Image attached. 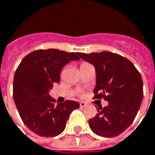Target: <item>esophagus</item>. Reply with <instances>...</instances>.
<instances>
[{
	"mask_svg": "<svg viewBox=\"0 0 155 155\" xmlns=\"http://www.w3.org/2000/svg\"><path fill=\"white\" fill-rule=\"evenodd\" d=\"M86 105H87V104H86L85 102H81V103H80V106H81V107H82V108L85 107Z\"/></svg>",
	"mask_w": 155,
	"mask_h": 155,
	"instance_id": "obj_1",
	"label": "esophagus"
}]
</instances>
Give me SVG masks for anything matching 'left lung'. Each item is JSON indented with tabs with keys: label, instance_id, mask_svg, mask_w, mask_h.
<instances>
[{
	"label": "left lung",
	"instance_id": "8db88e82",
	"mask_svg": "<svg viewBox=\"0 0 155 155\" xmlns=\"http://www.w3.org/2000/svg\"><path fill=\"white\" fill-rule=\"evenodd\" d=\"M79 56L95 69L94 99L104 98L109 103L106 107L97 108L98 114L89 120V125L97 135L118 136L133 123L142 103L140 72L128 59L109 51L79 53Z\"/></svg>",
	"mask_w": 155,
	"mask_h": 155
}]
</instances>
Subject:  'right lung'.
Wrapping results in <instances>:
<instances>
[{"label": "right lung", "instance_id": "right-lung-1", "mask_svg": "<svg viewBox=\"0 0 155 155\" xmlns=\"http://www.w3.org/2000/svg\"><path fill=\"white\" fill-rule=\"evenodd\" d=\"M79 60V53L57 49L37 50L23 58L14 76L13 98L23 123L32 132L57 136L64 131L71 112L80 107L73 101L55 105L50 95L53 84L60 82L63 67Z\"/></svg>", "mask_w": 155, "mask_h": 155}]
</instances>
